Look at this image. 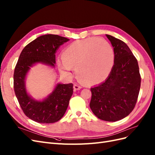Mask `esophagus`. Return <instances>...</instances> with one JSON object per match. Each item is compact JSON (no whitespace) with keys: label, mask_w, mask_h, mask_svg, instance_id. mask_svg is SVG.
<instances>
[{"label":"esophagus","mask_w":155,"mask_h":155,"mask_svg":"<svg viewBox=\"0 0 155 155\" xmlns=\"http://www.w3.org/2000/svg\"><path fill=\"white\" fill-rule=\"evenodd\" d=\"M73 88H74V90H79L81 89L82 87L81 86H79L78 84H74V86H73Z\"/></svg>","instance_id":"obj_1"}]
</instances>
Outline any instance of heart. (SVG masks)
Segmentation results:
<instances>
[{
	"label": "heart",
	"instance_id": "b5f03b06",
	"mask_svg": "<svg viewBox=\"0 0 155 155\" xmlns=\"http://www.w3.org/2000/svg\"><path fill=\"white\" fill-rule=\"evenodd\" d=\"M63 58L58 60L60 71L70 75L76 68L78 77L88 83L97 84L107 78L114 64V52L103 38H90L73 42L65 47Z\"/></svg>",
	"mask_w": 155,
	"mask_h": 155
}]
</instances>
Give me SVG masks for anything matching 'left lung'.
<instances>
[{
    "label": "left lung",
    "instance_id": "obj_1",
    "mask_svg": "<svg viewBox=\"0 0 155 155\" xmlns=\"http://www.w3.org/2000/svg\"><path fill=\"white\" fill-rule=\"evenodd\" d=\"M114 52V64L105 81L91 88L90 107L95 116L117 121L133 110L140 89L138 61L125 43L106 34Z\"/></svg>",
    "mask_w": 155,
    "mask_h": 155
}]
</instances>
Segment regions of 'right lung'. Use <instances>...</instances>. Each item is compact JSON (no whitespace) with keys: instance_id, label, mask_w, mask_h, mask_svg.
I'll use <instances>...</instances> for the list:
<instances>
[{"instance_id":"add662e5","label":"right lung","mask_w":155,"mask_h":155,"mask_svg":"<svg viewBox=\"0 0 155 155\" xmlns=\"http://www.w3.org/2000/svg\"><path fill=\"white\" fill-rule=\"evenodd\" d=\"M69 40L58 35H43L28 43L19 56L14 74L15 94L25 114L34 121L55 123L64 116L68 107L73 93V84L58 83L47 97L38 101L28 94L25 80L30 68L37 64L54 68L57 50Z\"/></svg>"}]
</instances>
